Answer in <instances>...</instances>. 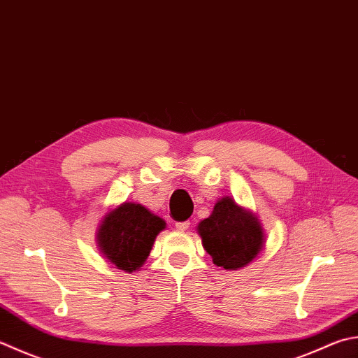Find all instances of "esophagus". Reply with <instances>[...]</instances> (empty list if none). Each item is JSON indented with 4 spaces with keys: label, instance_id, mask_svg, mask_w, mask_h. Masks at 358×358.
Listing matches in <instances>:
<instances>
[{
    "label": "esophagus",
    "instance_id": "esophagus-1",
    "mask_svg": "<svg viewBox=\"0 0 358 358\" xmlns=\"http://www.w3.org/2000/svg\"><path fill=\"white\" fill-rule=\"evenodd\" d=\"M174 227H176L179 232H184L188 227H190V221H178L176 224H174Z\"/></svg>",
    "mask_w": 358,
    "mask_h": 358
}]
</instances>
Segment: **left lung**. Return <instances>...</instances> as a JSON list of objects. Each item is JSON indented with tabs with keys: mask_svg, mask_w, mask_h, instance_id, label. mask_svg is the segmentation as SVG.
I'll list each match as a JSON object with an SVG mask.
<instances>
[{
	"mask_svg": "<svg viewBox=\"0 0 358 358\" xmlns=\"http://www.w3.org/2000/svg\"><path fill=\"white\" fill-rule=\"evenodd\" d=\"M198 234L215 265L232 271L257 257L265 237L257 217L229 196L221 198L210 217L199 222Z\"/></svg>",
	"mask_w": 358,
	"mask_h": 358,
	"instance_id": "8db88e82",
	"label": "left lung"
}]
</instances>
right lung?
<instances>
[{
    "instance_id": "obj_1",
    "label": "right lung",
    "mask_w": 358,
    "mask_h": 358,
    "mask_svg": "<svg viewBox=\"0 0 358 358\" xmlns=\"http://www.w3.org/2000/svg\"><path fill=\"white\" fill-rule=\"evenodd\" d=\"M165 226L164 220L141 204L123 202L101 221L96 232L99 251L118 269L137 271Z\"/></svg>"
}]
</instances>
